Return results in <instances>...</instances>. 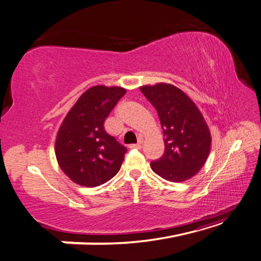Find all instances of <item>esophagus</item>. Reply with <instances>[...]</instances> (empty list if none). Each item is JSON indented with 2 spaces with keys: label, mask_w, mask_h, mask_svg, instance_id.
Wrapping results in <instances>:
<instances>
[{
  "label": "esophagus",
  "mask_w": 261,
  "mask_h": 261,
  "mask_svg": "<svg viewBox=\"0 0 261 261\" xmlns=\"http://www.w3.org/2000/svg\"><path fill=\"white\" fill-rule=\"evenodd\" d=\"M141 144H142V142L139 141V142H138V144H132V145H130L129 148H131V149H134V148H136V149H140V148L142 147Z\"/></svg>",
  "instance_id": "obj_1"
}]
</instances>
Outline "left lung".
<instances>
[{
  "label": "left lung",
  "mask_w": 261,
  "mask_h": 261,
  "mask_svg": "<svg viewBox=\"0 0 261 261\" xmlns=\"http://www.w3.org/2000/svg\"><path fill=\"white\" fill-rule=\"evenodd\" d=\"M140 90L156 109L164 134V155L150 163L152 171L171 182L195 176L206 163L212 146L211 131L201 112L173 85H148Z\"/></svg>",
  "instance_id": "1"
}]
</instances>
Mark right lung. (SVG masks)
Segmentation results:
<instances>
[{"mask_svg":"<svg viewBox=\"0 0 261 261\" xmlns=\"http://www.w3.org/2000/svg\"><path fill=\"white\" fill-rule=\"evenodd\" d=\"M125 93L122 87L94 86L64 117L56 135L55 156L76 185L98 187L120 171L126 148L107 134L104 122Z\"/></svg>","mask_w":261,"mask_h":261,"instance_id":"obj_1","label":"right lung"}]
</instances>
